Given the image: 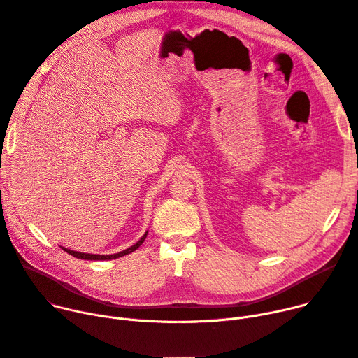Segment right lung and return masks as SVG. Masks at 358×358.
<instances>
[{
    "label": "right lung",
    "mask_w": 358,
    "mask_h": 358,
    "mask_svg": "<svg viewBox=\"0 0 358 358\" xmlns=\"http://www.w3.org/2000/svg\"><path fill=\"white\" fill-rule=\"evenodd\" d=\"M147 234H148V231H145L144 233V236L141 237V239L135 243V245H132L131 248H128V249H125V250H122V252H117V253H113V255H92V253H83V252H75V250H70V249H66V248H62L64 252H67L69 255H71V256H75V257H78V259H85V260H110V259H117V257H121V256H125V255H129V253H132L134 250H136L142 243H144V241H145V237H147Z\"/></svg>",
    "instance_id": "obj_1"
}]
</instances>
